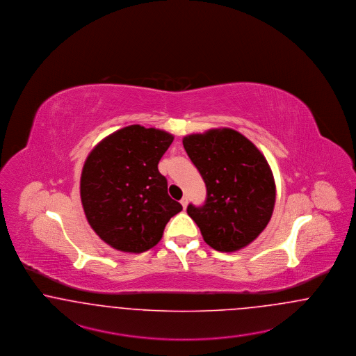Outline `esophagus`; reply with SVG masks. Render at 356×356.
<instances>
[{
	"label": "esophagus",
	"instance_id": "34e87169",
	"mask_svg": "<svg viewBox=\"0 0 356 356\" xmlns=\"http://www.w3.org/2000/svg\"><path fill=\"white\" fill-rule=\"evenodd\" d=\"M187 203H188V200H187V197H184V198L181 200V204H182V207H184L185 210L186 207H187Z\"/></svg>",
	"mask_w": 356,
	"mask_h": 356
}]
</instances>
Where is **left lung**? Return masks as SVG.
I'll list each match as a JSON object with an SVG mask.
<instances>
[{
	"label": "left lung",
	"instance_id": "8db88e82",
	"mask_svg": "<svg viewBox=\"0 0 356 356\" xmlns=\"http://www.w3.org/2000/svg\"><path fill=\"white\" fill-rule=\"evenodd\" d=\"M184 147L201 172L207 197L187 206L204 242L218 251L246 248L266 229L275 204V181L264 155L232 129H211L184 138Z\"/></svg>",
	"mask_w": 356,
	"mask_h": 356
}]
</instances>
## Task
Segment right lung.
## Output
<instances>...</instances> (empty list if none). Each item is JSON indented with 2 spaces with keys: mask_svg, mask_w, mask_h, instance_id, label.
Wrapping results in <instances>:
<instances>
[{
  "mask_svg": "<svg viewBox=\"0 0 356 356\" xmlns=\"http://www.w3.org/2000/svg\"><path fill=\"white\" fill-rule=\"evenodd\" d=\"M174 137L131 124L102 139L81 174V202L89 225L108 246L143 252L161 241L171 217L182 210L168 194L158 162Z\"/></svg>",
  "mask_w": 356,
  "mask_h": 356,
  "instance_id": "obj_1",
  "label": "right lung"
}]
</instances>
